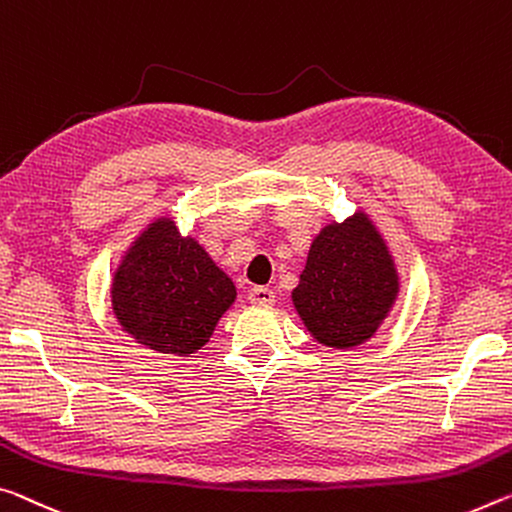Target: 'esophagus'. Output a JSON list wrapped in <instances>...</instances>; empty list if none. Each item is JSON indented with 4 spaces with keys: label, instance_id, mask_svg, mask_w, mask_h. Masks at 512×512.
<instances>
[{
    "label": "esophagus",
    "instance_id": "esophagus-1",
    "mask_svg": "<svg viewBox=\"0 0 512 512\" xmlns=\"http://www.w3.org/2000/svg\"><path fill=\"white\" fill-rule=\"evenodd\" d=\"M248 300L255 307H269L275 303V291L269 287H253L248 291Z\"/></svg>",
    "mask_w": 512,
    "mask_h": 512
}]
</instances>
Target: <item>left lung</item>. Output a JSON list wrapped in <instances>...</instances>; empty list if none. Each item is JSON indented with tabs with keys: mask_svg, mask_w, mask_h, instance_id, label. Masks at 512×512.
Returning <instances> with one entry per match:
<instances>
[{
	"mask_svg": "<svg viewBox=\"0 0 512 512\" xmlns=\"http://www.w3.org/2000/svg\"><path fill=\"white\" fill-rule=\"evenodd\" d=\"M396 296L394 259L364 212L323 227L291 291L305 328L332 348L360 346L376 335Z\"/></svg>",
	"mask_w": 512,
	"mask_h": 512,
	"instance_id": "left-lung-1",
	"label": "left lung"
}]
</instances>
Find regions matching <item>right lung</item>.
<instances>
[{
	"label": "right lung",
	"instance_id": "add662e5",
	"mask_svg": "<svg viewBox=\"0 0 512 512\" xmlns=\"http://www.w3.org/2000/svg\"><path fill=\"white\" fill-rule=\"evenodd\" d=\"M237 298L234 282L173 218H159L132 243L111 285L113 314L129 337L157 353L205 346Z\"/></svg>",
	"mask_w": 512,
	"mask_h": 512
}]
</instances>
